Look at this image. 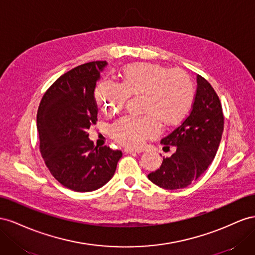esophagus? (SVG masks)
Returning <instances> with one entry per match:
<instances>
[{
    "label": "esophagus",
    "instance_id": "1",
    "mask_svg": "<svg viewBox=\"0 0 255 255\" xmlns=\"http://www.w3.org/2000/svg\"><path fill=\"white\" fill-rule=\"evenodd\" d=\"M125 152H127V154H140V152H142V150L133 149V148H125Z\"/></svg>",
    "mask_w": 255,
    "mask_h": 255
}]
</instances>
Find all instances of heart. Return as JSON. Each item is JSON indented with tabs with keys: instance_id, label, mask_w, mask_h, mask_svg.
I'll return each instance as SVG.
<instances>
[{
	"instance_id": "b5f03b06",
	"label": "heart",
	"mask_w": 255,
	"mask_h": 255,
	"mask_svg": "<svg viewBox=\"0 0 255 255\" xmlns=\"http://www.w3.org/2000/svg\"><path fill=\"white\" fill-rule=\"evenodd\" d=\"M131 95L144 96L145 115H126L115 121L110 136L123 146L136 148L160 134V123L172 126L183 121L193 105L195 90L185 70L136 63L123 69L121 83L104 79L94 93L99 110L107 115L121 111Z\"/></svg>"
}]
</instances>
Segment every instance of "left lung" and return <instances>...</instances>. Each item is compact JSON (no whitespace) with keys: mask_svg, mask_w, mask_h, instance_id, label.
Masks as SVG:
<instances>
[{"mask_svg":"<svg viewBox=\"0 0 255 255\" xmlns=\"http://www.w3.org/2000/svg\"><path fill=\"white\" fill-rule=\"evenodd\" d=\"M196 93L191 111L180 125L161 140L165 148L175 147L163 158L160 169L148 179L166 190L185 188L198 179L214 160L222 137L224 118L217 93L202 76H196Z\"/></svg>","mask_w":255,"mask_h":255,"instance_id":"obj_1","label":"left lung"}]
</instances>
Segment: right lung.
<instances>
[{
    "label": "right lung",
    "mask_w": 255,
    "mask_h": 255,
    "mask_svg": "<svg viewBox=\"0 0 255 255\" xmlns=\"http://www.w3.org/2000/svg\"><path fill=\"white\" fill-rule=\"evenodd\" d=\"M107 64L90 62L69 70L49 87L38 107L40 154L53 177L77 192L106 185L123 155L108 146H94L87 133L97 122L94 91Z\"/></svg>",
    "instance_id": "add662e5"
}]
</instances>
